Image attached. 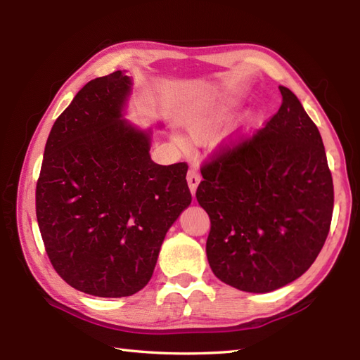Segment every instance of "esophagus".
<instances>
[{"label": "esophagus", "mask_w": 360, "mask_h": 360, "mask_svg": "<svg viewBox=\"0 0 360 360\" xmlns=\"http://www.w3.org/2000/svg\"><path fill=\"white\" fill-rule=\"evenodd\" d=\"M187 182H188L190 192H192V195H195L196 193V188H198V186H200V182H201L200 173H198L196 170H188V173H187Z\"/></svg>", "instance_id": "obj_1"}]
</instances>
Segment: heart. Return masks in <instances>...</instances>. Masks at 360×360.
Returning a JSON list of instances; mask_svg holds the SVG:
<instances>
[{"instance_id":"b5f03b06","label":"heart","mask_w":360,"mask_h":360,"mask_svg":"<svg viewBox=\"0 0 360 360\" xmlns=\"http://www.w3.org/2000/svg\"><path fill=\"white\" fill-rule=\"evenodd\" d=\"M238 105V101L227 96H212L201 98L200 102L193 105V108L187 112L184 117V125L187 133L195 143H205L209 142L213 134L217 133L219 125L229 117V114L233 111L235 106ZM259 120V114L257 111H248L240 119L238 125H236L235 134H243L254 128ZM232 139H227L224 142H219L218 147L224 148L231 143ZM173 142L176 147L181 150L187 148V141L184 136L173 134Z\"/></svg>"}]
</instances>
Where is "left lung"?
Here are the masks:
<instances>
[{
  "mask_svg": "<svg viewBox=\"0 0 360 360\" xmlns=\"http://www.w3.org/2000/svg\"><path fill=\"white\" fill-rule=\"evenodd\" d=\"M266 127L202 167L213 274L264 294L307 272L330 232L334 187L322 136L292 91Z\"/></svg>",
  "mask_w": 360,
  "mask_h": 360,
  "instance_id": "1",
  "label": "left lung"
}]
</instances>
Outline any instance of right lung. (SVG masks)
Segmentation results:
<instances>
[{
	"mask_svg": "<svg viewBox=\"0 0 360 360\" xmlns=\"http://www.w3.org/2000/svg\"><path fill=\"white\" fill-rule=\"evenodd\" d=\"M124 71L88 82L44 147L35 207L46 252L68 285L128 297L150 281L160 246L192 202L187 164L151 160V128L125 119Z\"/></svg>",
	"mask_w": 360,
	"mask_h": 360,
	"instance_id": "add662e5",
	"label": "right lung"
}]
</instances>
